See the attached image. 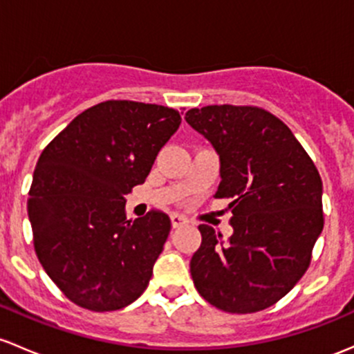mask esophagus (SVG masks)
<instances>
[{"label":"esophagus","instance_id":"1","mask_svg":"<svg viewBox=\"0 0 354 354\" xmlns=\"http://www.w3.org/2000/svg\"><path fill=\"white\" fill-rule=\"evenodd\" d=\"M188 224V218L185 217V215L181 214H173L171 215V225L176 229V227H181V225H187Z\"/></svg>","mask_w":354,"mask_h":354}]
</instances>
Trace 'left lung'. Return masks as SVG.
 Here are the masks:
<instances>
[{
	"mask_svg": "<svg viewBox=\"0 0 354 354\" xmlns=\"http://www.w3.org/2000/svg\"><path fill=\"white\" fill-rule=\"evenodd\" d=\"M187 122L221 158L217 198H229L234 234L198 225L189 261L200 295L230 314L271 307L297 285L324 227L322 180L283 122L259 106L208 105Z\"/></svg>",
	"mask_w": 354,
	"mask_h": 354,
	"instance_id": "left-lung-1",
	"label": "left lung"
}]
</instances>
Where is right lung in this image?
I'll use <instances>...</instances> for the list:
<instances>
[{
    "label": "right lung",
    "mask_w": 354,
    "mask_h": 354,
    "mask_svg": "<svg viewBox=\"0 0 354 354\" xmlns=\"http://www.w3.org/2000/svg\"><path fill=\"white\" fill-rule=\"evenodd\" d=\"M181 124L176 110L109 100L47 144L30 187L37 258L80 307L110 312L139 299L171 230L162 210L127 221L125 195L144 183Z\"/></svg>",
    "instance_id": "1"
}]
</instances>
